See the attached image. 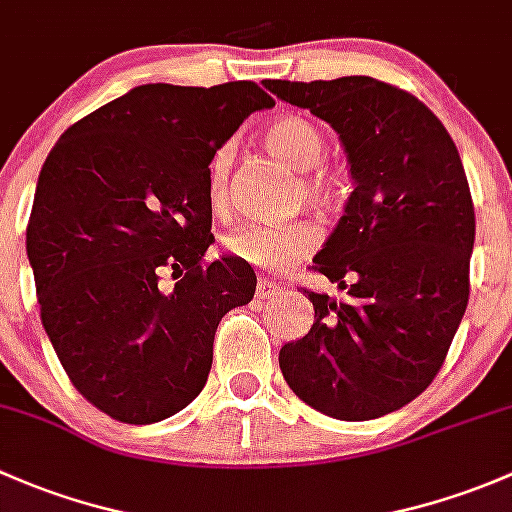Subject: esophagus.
<instances>
[{"label": "esophagus", "instance_id": "1", "mask_svg": "<svg viewBox=\"0 0 512 512\" xmlns=\"http://www.w3.org/2000/svg\"><path fill=\"white\" fill-rule=\"evenodd\" d=\"M283 288L278 283L268 281V278H258L256 283V300H268V298H276Z\"/></svg>", "mask_w": 512, "mask_h": 512}]
</instances>
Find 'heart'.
<instances>
[{
	"mask_svg": "<svg viewBox=\"0 0 512 512\" xmlns=\"http://www.w3.org/2000/svg\"><path fill=\"white\" fill-rule=\"evenodd\" d=\"M261 142L273 157L286 162L298 172V199L315 209H330L342 194V179L333 170H325V140L320 130L300 115H283L261 130ZM231 147H219L209 162V202L214 209H224L229 192ZM315 231L303 221L293 224H246L226 239V249L239 261L256 268L281 271L300 261L315 249Z\"/></svg>",
	"mask_w": 512,
	"mask_h": 512,
	"instance_id": "obj_1",
	"label": "heart"
}]
</instances>
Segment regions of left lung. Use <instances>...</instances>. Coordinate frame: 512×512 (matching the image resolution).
<instances>
[{"mask_svg": "<svg viewBox=\"0 0 512 512\" xmlns=\"http://www.w3.org/2000/svg\"><path fill=\"white\" fill-rule=\"evenodd\" d=\"M340 135L352 194L308 291L310 333L278 352L295 397L342 421L402 409L441 370L468 305L476 214L451 135L414 98L370 76L263 81Z\"/></svg>", "mask_w": 512, "mask_h": 512, "instance_id": "obj_1", "label": "left lung"}]
</instances>
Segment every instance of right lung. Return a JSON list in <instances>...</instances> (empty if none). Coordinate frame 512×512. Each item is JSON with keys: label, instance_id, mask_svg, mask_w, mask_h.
Returning <instances> with one entry per match:
<instances>
[{"label": "right lung", "instance_id": "obj_1", "mask_svg": "<svg viewBox=\"0 0 512 512\" xmlns=\"http://www.w3.org/2000/svg\"><path fill=\"white\" fill-rule=\"evenodd\" d=\"M273 98L251 81L145 83L73 123L41 167L26 256L41 323L73 387L125 424H155L207 384L214 333L256 273L212 246L209 162ZM165 267L172 292L156 283Z\"/></svg>", "mask_w": 512, "mask_h": 512}]
</instances>
